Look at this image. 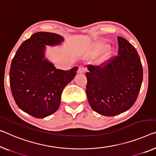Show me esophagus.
<instances>
[{
    "instance_id": "esophagus-1",
    "label": "esophagus",
    "mask_w": 156,
    "mask_h": 156,
    "mask_svg": "<svg viewBox=\"0 0 156 156\" xmlns=\"http://www.w3.org/2000/svg\"><path fill=\"white\" fill-rule=\"evenodd\" d=\"M85 72V67L83 66V65H80V66L78 67V73H84Z\"/></svg>"
}]
</instances>
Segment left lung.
<instances>
[{
    "mask_svg": "<svg viewBox=\"0 0 156 156\" xmlns=\"http://www.w3.org/2000/svg\"><path fill=\"white\" fill-rule=\"evenodd\" d=\"M118 55L99 66L87 65L86 94L91 108L99 114L114 116L133 106L143 80V69L136 49L118 36Z\"/></svg>",
    "mask_w": 156,
    "mask_h": 156,
    "instance_id": "8db88e82",
    "label": "left lung"
}]
</instances>
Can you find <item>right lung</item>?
<instances>
[{
	"mask_svg": "<svg viewBox=\"0 0 156 156\" xmlns=\"http://www.w3.org/2000/svg\"><path fill=\"white\" fill-rule=\"evenodd\" d=\"M64 41L59 34L38 32L23 42L12 61L10 85L21 110L36 118L52 115L59 108L64 88L76 75L78 67L57 69L45 58V45Z\"/></svg>",
	"mask_w": 156,
	"mask_h": 156,
	"instance_id": "right-lung-1",
	"label": "right lung"
}]
</instances>
